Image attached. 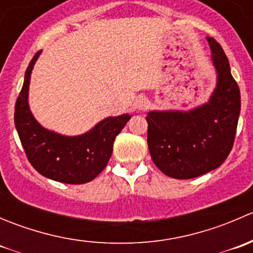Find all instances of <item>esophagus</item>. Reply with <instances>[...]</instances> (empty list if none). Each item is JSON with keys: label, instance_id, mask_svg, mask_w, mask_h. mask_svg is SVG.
I'll list each match as a JSON object with an SVG mask.
<instances>
[{"label": "esophagus", "instance_id": "1", "mask_svg": "<svg viewBox=\"0 0 253 253\" xmlns=\"http://www.w3.org/2000/svg\"><path fill=\"white\" fill-rule=\"evenodd\" d=\"M147 99L143 98V96H139V98L136 99V103H134V106H136L137 109H139V110H143V109L147 106Z\"/></svg>", "mask_w": 253, "mask_h": 253}]
</instances>
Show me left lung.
I'll list each match as a JSON object with an SVG mask.
<instances>
[{
  "label": "left lung",
  "instance_id": "8db88e82",
  "mask_svg": "<svg viewBox=\"0 0 253 253\" xmlns=\"http://www.w3.org/2000/svg\"><path fill=\"white\" fill-rule=\"evenodd\" d=\"M216 85L203 105L188 111L147 114L148 147L160 171L172 178H193L220 167L228 158L241 110L240 89L223 47L207 38Z\"/></svg>",
  "mask_w": 253,
  "mask_h": 253
}]
</instances>
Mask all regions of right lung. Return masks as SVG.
I'll list each match as a JSON object with an SVG mask.
<instances>
[{"label":"right lung","instance_id":"1","mask_svg":"<svg viewBox=\"0 0 253 253\" xmlns=\"http://www.w3.org/2000/svg\"><path fill=\"white\" fill-rule=\"evenodd\" d=\"M35 53L24 76L14 108V125L28 160L39 174L53 181L79 185L94 180L108 164L112 145L131 116L106 117L79 136H63L42 127L30 111L28 95Z\"/></svg>","mask_w":253,"mask_h":253}]
</instances>
